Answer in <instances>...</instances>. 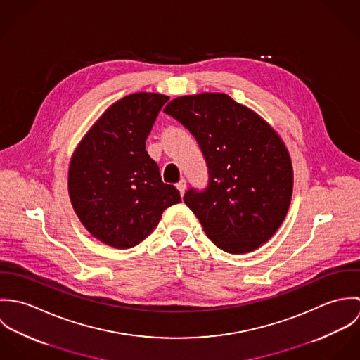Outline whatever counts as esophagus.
I'll return each instance as SVG.
<instances>
[{
    "instance_id": "34e87169",
    "label": "esophagus",
    "mask_w": 360,
    "mask_h": 360,
    "mask_svg": "<svg viewBox=\"0 0 360 360\" xmlns=\"http://www.w3.org/2000/svg\"><path fill=\"white\" fill-rule=\"evenodd\" d=\"M176 187H177V190L180 191V195L183 197L184 193H186V188H187V181L183 179V180H180V181L176 184Z\"/></svg>"
}]
</instances>
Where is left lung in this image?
<instances>
[{"mask_svg":"<svg viewBox=\"0 0 360 360\" xmlns=\"http://www.w3.org/2000/svg\"><path fill=\"white\" fill-rule=\"evenodd\" d=\"M197 139L205 158V191L188 190L184 202L210 241L229 254H247L267 243L291 204L294 172L277 131L223 93L172 100L163 109Z\"/></svg>","mask_w":360,"mask_h":360,"instance_id":"1","label":"left lung"}]
</instances>
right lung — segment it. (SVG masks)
<instances>
[{
    "label": "right lung",
    "instance_id": "add662e5",
    "mask_svg": "<svg viewBox=\"0 0 360 360\" xmlns=\"http://www.w3.org/2000/svg\"><path fill=\"white\" fill-rule=\"evenodd\" d=\"M158 93H134L112 103L72 155L68 190L86 230L103 244L126 250L158 226L166 207L181 201L165 184L146 151V140L162 106Z\"/></svg>",
    "mask_w": 360,
    "mask_h": 360
}]
</instances>
